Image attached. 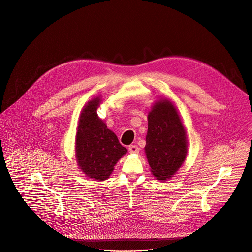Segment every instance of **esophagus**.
I'll list each match as a JSON object with an SVG mask.
<instances>
[{
	"mask_svg": "<svg viewBox=\"0 0 252 252\" xmlns=\"http://www.w3.org/2000/svg\"><path fill=\"white\" fill-rule=\"evenodd\" d=\"M128 152L130 154H138L139 153V149L136 146H129L128 147Z\"/></svg>",
	"mask_w": 252,
	"mask_h": 252,
	"instance_id": "1",
	"label": "esophagus"
}]
</instances>
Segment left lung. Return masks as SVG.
<instances>
[{
    "label": "left lung",
    "instance_id": "left-lung-1",
    "mask_svg": "<svg viewBox=\"0 0 252 252\" xmlns=\"http://www.w3.org/2000/svg\"><path fill=\"white\" fill-rule=\"evenodd\" d=\"M145 147L153 174L165 181L172 177L186 159L187 136L175 106L167 99L158 101L148 116Z\"/></svg>",
    "mask_w": 252,
    "mask_h": 252
}]
</instances>
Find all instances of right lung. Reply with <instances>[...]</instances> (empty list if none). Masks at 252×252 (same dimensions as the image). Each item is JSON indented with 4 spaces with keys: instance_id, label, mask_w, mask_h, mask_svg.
<instances>
[{
    "instance_id": "1",
    "label": "right lung",
    "mask_w": 252,
    "mask_h": 252,
    "mask_svg": "<svg viewBox=\"0 0 252 252\" xmlns=\"http://www.w3.org/2000/svg\"><path fill=\"white\" fill-rule=\"evenodd\" d=\"M99 97L84 107L76 137V157L79 166L89 177L102 182L111 175L118 160L126 154L118 136L98 118Z\"/></svg>"
}]
</instances>
